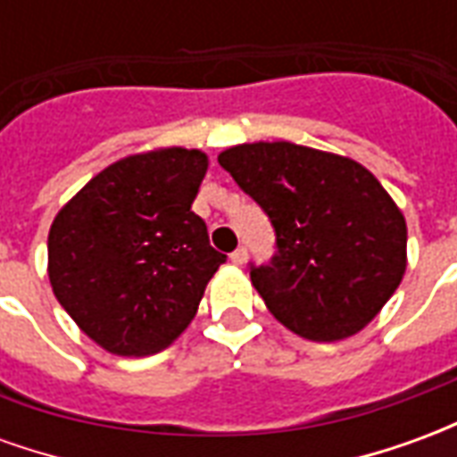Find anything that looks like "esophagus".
Instances as JSON below:
<instances>
[{
  "mask_svg": "<svg viewBox=\"0 0 457 457\" xmlns=\"http://www.w3.org/2000/svg\"><path fill=\"white\" fill-rule=\"evenodd\" d=\"M229 262L235 264V267H242V264H247V249L237 247L232 254H229Z\"/></svg>",
  "mask_w": 457,
  "mask_h": 457,
  "instance_id": "esophagus-1",
  "label": "esophagus"
}]
</instances>
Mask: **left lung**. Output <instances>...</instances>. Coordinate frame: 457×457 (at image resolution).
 I'll use <instances>...</instances> for the list:
<instances>
[{"label": "left lung", "instance_id": "8db88e82", "mask_svg": "<svg viewBox=\"0 0 457 457\" xmlns=\"http://www.w3.org/2000/svg\"><path fill=\"white\" fill-rule=\"evenodd\" d=\"M218 161L277 232L271 262L249 269L274 318L316 343L360 333L406 271V220L382 183L291 141L239 144Z\"/></svg>", "mask_w": 457, "mask_h": 457}]
</instances>
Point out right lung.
Wrapping results in <instances>:
<instances>
[{
    "instance_id": "1",
    "label": "right lung",
    "mask_w": 457,
    "mask_h": 457,
    "mask_svg": "<svg viewBox=\"0 0 457 457\" xmlns=\"http://www.w3.org/2000/svg\"><path fill=\"white\" fill-rule=\"evenodd\" d=\"M208 170L198 149L114 161L58 210L48 278L85 336L121 357L154 354L195 318L225 262L190 205Z\"/></svg>"
}]
</instances>
